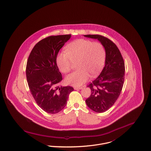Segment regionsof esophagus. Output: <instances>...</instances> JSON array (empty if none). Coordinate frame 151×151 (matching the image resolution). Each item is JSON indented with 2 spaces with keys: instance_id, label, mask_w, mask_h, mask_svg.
<instances>
[{
  "instance_id": "obj_1",
  "label": "esophagus",
  "mask_w": 151,
  "mask_h": 151,
  "mask_svg": "<svg viewBox=\"0 0 151 151\" xmlns=\"http://www.w3.org/2000/svg\"><path fill=\"white\" fill-rule=\"evenodd\" d=\"M74 89L75 90H79V89H82V87H75Z\"/></svg>"
}]
</instances>
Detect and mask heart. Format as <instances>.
Wrapping results in <instances>:
<instances>
[{
    "label": "heart",
    "mask_w": 151,
    "mask_h": 151,
    "mask_svg": "<svg viewBox=\"0 0 151 151\" xmlns=\"http://www.w3.org/2000/svg\"><path fill=\"white\" fill-rule=\"evenodd\" d=\"M65 52H59L56 62L60 70L68 73L72 62H76L77 70L68 75L66 82L74 86H80L86 82L91 75L96 76L103 68L106 59V52L99 42L80 39L72 42L66 46Z\"/></svg>",
    "instance_id": "heart-1"
}]
</instances>
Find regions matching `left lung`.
Masks as SVG:
<instances>
[{
    "label": "left lung",
    "instance_id": "left-lung-1",
    "mask_svg": "<svg viewBox=\"0 0 151 151\" xmlns=\"http://www.w3.org/2000/svg\"><path fill=\"white\" fill-rule=\"evenodd\" d=\"M84 36L98 39L106 52L105 66L98 77L88 86L91 94L86 100L91 110L102 113L108 110L121 94L125 78V63L119 49L110 39L99 35Z\"/></svg>",
    "mask_w": 151,
    "mask_h": 151
}]
</instances>
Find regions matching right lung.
<instances>
[{
    "instance_id": "obj_1",
    "label": "right lung",
    "mask_w": 151,
    "mask_h": 151,
    "mask_svg": "<svg viewBox=\"0 0 151 151\" xmlns=\"http://www.w3.org/2000/svg\"><path fill=\"white\" fill-rule=\"evenodd\" d=\"M71 35L51 36L39 41L32 50L26 65V78L35 101L44 111L55 114L66 105L71 86H58L62 80L56 62L60 49Z\"/></svg>"
}]
</instances>
